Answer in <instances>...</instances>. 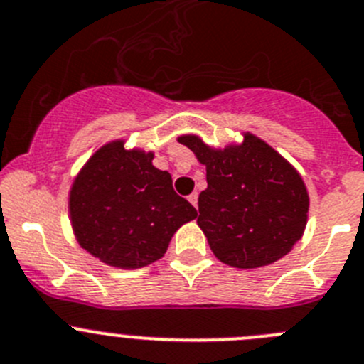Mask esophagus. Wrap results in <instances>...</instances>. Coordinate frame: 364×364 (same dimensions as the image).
<instances>
[{"instance_id":"34e87169","label":"esophagus","mask_w":364,"mask_h":364,"mask_svg":"<svg viewBox=\"0 0 364 364\" xmlns=\"http://www.w3.org/2000/svg\"><path fill=\"white\" fill-rule=\"evenodd\" d=\"M198 199H199V193H198V192H192V193H190V196H188V201L192 203V205L196 206V208H198Z\"/></svg>"}]
</instances>
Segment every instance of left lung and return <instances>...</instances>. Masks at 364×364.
I'll use <instances>...</instances> for the list:
<instances>
[{
    "instance_id": "8db88e82",
    "label": "left lung",
    "mask_w": 364,
    "mask_h": 364,
    "mask_svg": "<svg viewBox=\"0 0 364 364\" xmlns=\"http://www.w3.org/2000/svg\"><path fill=\"white\" fill-rule=\"evenodd\" d=\"M223 149L198 134L178 136L206 166L199 193L198 224L210 250L226 266H269L301 239L309 217V192L300 172L253 132Z\"/></svg>"
}]
</instances>
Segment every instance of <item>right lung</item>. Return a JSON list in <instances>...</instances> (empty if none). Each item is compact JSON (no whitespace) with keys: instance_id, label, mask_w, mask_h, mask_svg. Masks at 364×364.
Returning a JSON list of instances; mask_svg holds the SVG:
<instances>
[{"instance_id":"add662e5","label":"right lung","mask_w":364,"mask_h":364,"mask_svg":"<svg viewBox=\"0 0 364 364\" xmlns=\"http://www.w3.org/2000/svg\"><path fill=\"white\" fill-rule=\"evenodd\" d=\"M152 159V151L127 149L118 138L98 147L71 183L68 210L75 239L107 266L140 269L156 262L172 235L198 215Z\"/></svg>"}]
</instances>
